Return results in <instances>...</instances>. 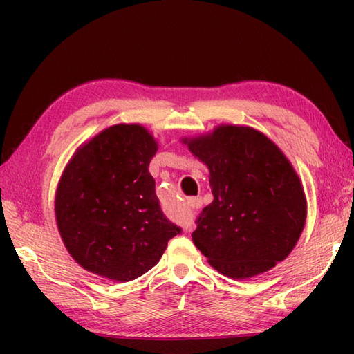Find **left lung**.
Instances as JSON below:
<instances>
[{
  "label": "left lung",
  "mask_w": 354,
  "mask_h": 354,
  "mask_svg": "<svg viewBox=\"0 0 354 354\" xmlns=\"http://www.w3.org/2000/svg\"><path fill=\"white\" fill-rule=\"evenodd\" d=\"M158 151L139 124H117L77 149L59 183L62 241L86 270L133 281L159 262L181 227L165 217L148 167Z\"/></svg>",
  "instance_id": "8db88e82"
}]
</instances>
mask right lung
<instances>
[{
  "instance_id": "obj_1",
  "label": "right lung",
  "mask_w": 354,
  "mask_h": 354,
  "mask_svg": "<svg viewBox=\"0 0 354 354\" xmlns=\"http://www.w3.org/2000/svg\"><path fill=\"white\" fill-rule=\"evenodd\" d=\"M185 143L211 170L214 201L192 232L209 263L230 278H250L286 259L303 231L306 200L278 147L242 127H220Z\"/></svg>"
}]
</instances>
